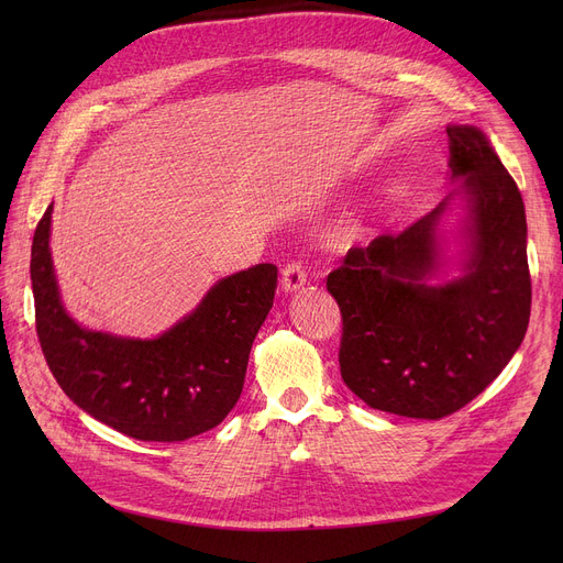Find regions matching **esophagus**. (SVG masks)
<instances>
[{"mask_svg":"<svg viewBox=\"0 0 563 563\" xmlns=\"http://www.w3.org/2000/svg\"><path fill=\"white\" fill-rule=\"evenodd\" d=\"M306 272H303V266H301V262H289L285 269H283V289L285 291H297V289H301L303 285H306Z\"/></svg>","mask_w":563,"mask_h":563,"instance_id":"34e87169","label":"esophagus"}]
</instances>
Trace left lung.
<instances>
[{"label": "left lung", "mask_w": 563, "mask_h": 563, "mask_svg": "<svg viewBox=\"0 0 563 563\" xmlns=\"http://www.w3.org/2000/svg\"><path fill=\"white\" fill-rule=\"evenodd\" d=\"M456 189L399 234L351 249L327 287L342 312L340 372L369 408L440 420L484 393L525 340L531 280L525 202L486 134L448 125ZM454 201L460 276L445 273Z\"/></svg>", "instance_id": "obj_1"}]
</instances>
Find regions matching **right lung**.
I'll list each match as a JSON object with an SVG mask.
<instances>
[{
	"mask_svg": "<svg viewBox=\"0 0 563 563\" xmlns=\"http://www.w3.org/2000/svg\"><path fill=\"white\" fill-rule=\"evenodd\" d=\"M43 214L32 246L36 333L62 390L98 422L147 442H180L225 420L244 388L253 340L274 306L276 264L217 280L202 301L153 340L91 331L58 289Z\"/></svg>",
	"mask_w": 563,
	"mask_h": 563,
	"instance_id": "obj_1",
	"label": "right lung"
}]
</instances>
